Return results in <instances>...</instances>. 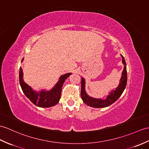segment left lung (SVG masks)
<instances>
[{"instance_id":"8db88e82","label":"left lung","mask_w":149,"mask_h":149,"mask_svg":"<svg viewBox=\"0 0 149 149\" xmlns=\"http://www.w3.org/2000/svg\"><path fill=\"white\" fill-rule=\"evenodd\" d=\"M123 59V63L124 64V70L122 72L121 78L120 79V83L115 90L110 91L109 95L107 96L106 99H99L91 97L87 95L85 91V80L84 79L81 78V95L85 104L95 108H103L112 105L113 103L117 101L120 97L124 89L126 88L127 84V71H126V63L125 60L121 54Z\"/></svg>"}]
</instances>
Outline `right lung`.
<instances>
[{
    "instance_id": "1",
    "label": "right lung",
    "mask_w": 149,
    "mask_h": 149,
    "mask_svg": "<svg viewBox=\"0 0 149 149\" xmlns=\"http://www.w3.org/2000/svg\"><path fill=\"white\" fill-rule=\"evenodd\" d=\"M23 59L24 58L22 59V62ZM71 74L72 73H68L61 75L56 85L51 90L46 91L45 89H43L39 92H37L33 90L30 86L24 82L23 79V70L22 67H20L19 72V84L24 94L34 105L39 107L47 108V107L56 105L60 101L62 86L65 81Z\"/></svg>"
}]
</instances>
